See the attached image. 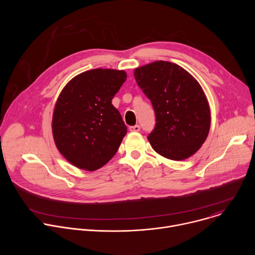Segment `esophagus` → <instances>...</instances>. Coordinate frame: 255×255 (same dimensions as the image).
<instances>
[{"instance_id":"1","label":"esophagus","mask_w":255,"mask_h":255,"mask_svg":"<svg viewBox=\"0 0 255 255\" xmlns=\"http://www.w3.org/2000/svg\"><path fill=\"white\" fill-rule=\"evenodd\" d=\"M129 130H130L131 132H138V131H140V126H139V125L131 126V127L129 128Z\"/></svg>"}]
</instances>
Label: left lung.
Here are the masks:
<instances>
[{
	"instance_id": "left-lung-1",
	"label": "left lung",
	"mask_w": 255,
	"mask_h": 255,
	"mask_svg": "<svg viewBox=\"0 0 255 255\" xmlns=\"http://www.w3.org/2000/svg\"><path fill=\"white\" fill-rule=\"evenodd\" d=\"M134 77L155 112V127L147 137L152 148L177 161L196 153L211 125L209 103L197 80L181 66L163 60L137 67Z\"/></svg>"
}]
</instances>
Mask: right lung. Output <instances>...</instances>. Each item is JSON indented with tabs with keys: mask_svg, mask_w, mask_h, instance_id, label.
<instances>
[{
	"mask_svg": "<svg viewBox=\"0 0 255 255\" xmlns=\"http://www.w3.org/2000/svg\"><path fill=\"white\" fill-rule=\"evenodd\" d=\"M126 78L124 70L96 68L75 77L61 91L52 134L57 149L71 164L93 171L118 151L127 127L112 100Z\"/></svg>",
	"mask_w": 255,
	"mask_h": 255,
	"instance_id": "1",
	"label": "right lung"
}]
</instances>
